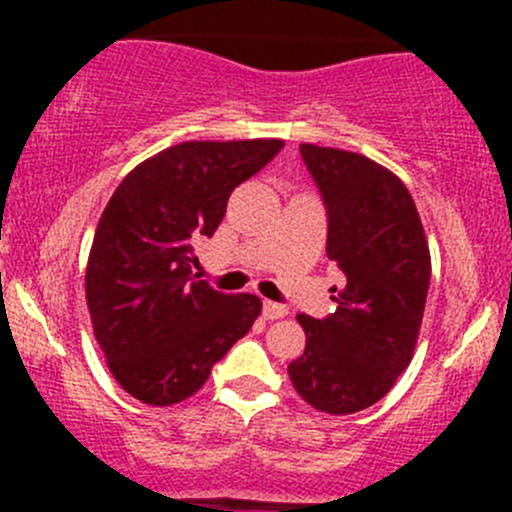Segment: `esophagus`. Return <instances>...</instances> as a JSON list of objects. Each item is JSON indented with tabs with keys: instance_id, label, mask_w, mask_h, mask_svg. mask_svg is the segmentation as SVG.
<instances>
[{
	"instance_id": "1",
	"label": "esophagus",
	"mask_w": 512,
	"mask_h": 512,
	"mask_svg": "<svg viewBox=\"0 0 512 512\" xmlns=\"http://www.w3.org/2000/svg\"><path fill=\"white\" fill-rule=\"evenodd\" d=\"M262 312H265L267 319H282L287 314V307L280 302H270V299H265V304H262Z\"/></svg>"
}]
</instances>
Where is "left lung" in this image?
Segmentation results:
<instances>
[{"mask_svg":"<svg viewBox=\"0 0 512 512\" xmlns=\"http://www.w3.org/2000/svg\"><path fill=\"white\" fill-rule=\"evenodd\" d=\"M299 153L327 208V257L347 285L332 297L334 314H299L307 347L287 371L309 406L347 416L384 399L409 366L431 255L414 198L391 170L312 143H302Z\"/></svg>","mask_w":512,"mask_h":512,"instance_id":"obj_1","label":"left lung"}]
</instances>
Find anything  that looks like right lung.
<instances>
[{"mask_svg":"<svg viewBox=\"0 0 512 512\" xmlns=\"http://www.w3.org/2000/svg\"><path fill=\"white\" fill-rule=\"evenodd\" d=\"M285 143L185 141L131 170L98 220L86 302L118 384L151 406L193 396L262 312L255 294L193 277V240L213 237L227 198Z\"/></svg>","mask_w":512,"mask_h":512,"instance_id":"obj_1","label":"right lung"}]
</instances>
